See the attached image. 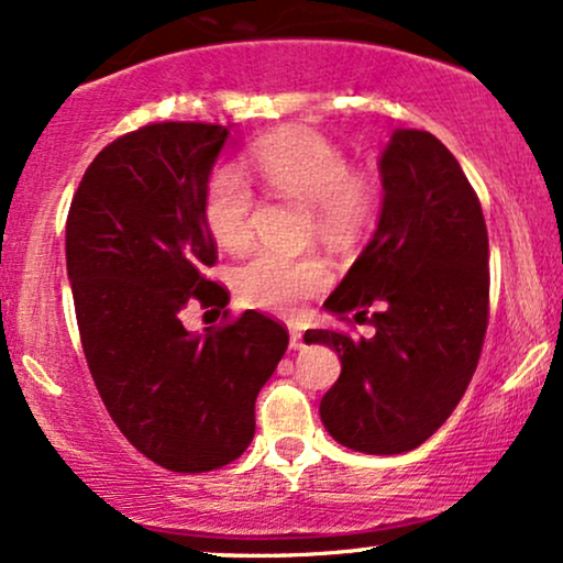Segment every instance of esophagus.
I'll use <instances>...</instances> for the list:
<instances>
[{
  "instance_id": "1",
  "label": "esophagus",
  "mask_w": 563,
  "mask_h": 563,
  "mask_svg": "<svg viewBox=\"0 0 563 563\" xmlns=\"http://www.w3.org/2000/svg\"><path fill=\"white\" fill-rule=\"evenodd\" d=\"M290 339H288V344H290V349H301L303 346V333L299 331V328H290Z\"/></svg>"
}]
</instances>
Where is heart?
Returning <instances> with one entry per match:
<instances>
[{"instance_id":"b5f03b06","label":"heart","mask_w":563,"mask_h":563,"mask_svg":"<svg viewBox=\"0 0 563 563\" xmlns=\"http://www.w3.org/2000/svg\"><path fill=\"white\" fill-rule=\"evenodd\" d=\"M251 164L275 198L312 206L314 224L325 238L344 243L371 222L378 209V183L367 172L349 169L346 153L307 126H288L251 147ZM254 187L235 166H217L203 190V224L219 249L241 254L251 245ZM331 280L318 256L260 251L232 275L243 303L267 312H294Z\"/></svg>"}]
</instances>
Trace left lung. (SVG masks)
<instances>
[{"label":"left lung","instance_id":"left-lung-1","mask_svg":"<svg viewBox=\"0 0 563 563\" xmlns=\"http://www.w3.org/2000/svg\"><path fill=\"white\" fill-rule=\"evenodd\" d=\"M378 172V228L325 299L328 312L367 320L376 335L307 331L303 341L341 360L320 402L328 434L349 450L397 455L448 421L474 376L489 314V243L474 187L434 134L391 132Z\"/></svg>","mask_w":563,"mask_h":563}]
</instances>
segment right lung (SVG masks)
Instances as JSON below:
<instances>
[{"label": "right lung", "mask_w": 563, "mask_h": 563, "mask_svg": "<svg viewBox=\"0 0 563 563\" xmlns=\"http://www.w3.org/2000/svg\"><path fill=\"white\" fill-rule=\"evenodd\" d=\"M230 126L164 121L111 142L84 172L66 222V264L84 357L108 412L158 466L203 474L241 457L254 405L288 349V331L243 312L206 335L183 309H224L206 277L217 245L203 190Z\"/></svg>", "instance_id": "add662e5"}]
</instances>
